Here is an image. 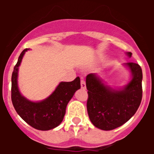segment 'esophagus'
I'll return each instance as SVG.
<instances>
[{
	"instance_id": "esophagus-1",
	"label": "esophagus",
	"mask_w": 154,
	"mask_h": 154,
	"mask_svg": "<svg viewBox=\"0 0 154 154\" xmlns=\"http://www.w3.org/2000/svg\"><path fill=\"white\" fill-rule=\"evenodd\" d=\"M81 87H82V89H85V88H86L85 82L84 81V79H81Z\"/></svg>"
}]
</instances>
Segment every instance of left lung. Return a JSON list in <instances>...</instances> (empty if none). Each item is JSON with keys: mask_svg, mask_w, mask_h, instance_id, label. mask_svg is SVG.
Here are the masks:
<instances>
[{"mask_svg": "<svg viewBox=\"0 0 154 154\" xmlns=\"http://www.w3.org/2000/svg\"><path fill=\"white\" fill-rule=\"evenodd\" d=\"M131 57L132 53H126ZM132 75L122 89L105 85L95 73L86 76L87 111L92 124L103 130H112L126 123L136 113L142 100L143 73L138 64H125Z\"/></svg>", "mask_w": 154, "mask_h": 154, "instance_id": "left-lung-1", "label": "left lung"}]
</instances>
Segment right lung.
Wrapping results in <instances>:
<instances>
[{"label": "right lung", "instance_id": "obj_1", "mask_svg": "<svg viewBox=\"0 0 154 154\" xmlns=\"http://www.w3.org/2000/svg\"><path fill=\"white\" fill-rule=\"evenodd\" d=\"M23 50L11 76V101L16 112L28 124L38 130H49L57 127L63 120L65 109L75 92L80 89V79L62 82L45 99L32 102L23 96L17 85L18 69L25 51Z\"/></svg>", "mask_w": 154, "mask_h": 154}]
</instances>
